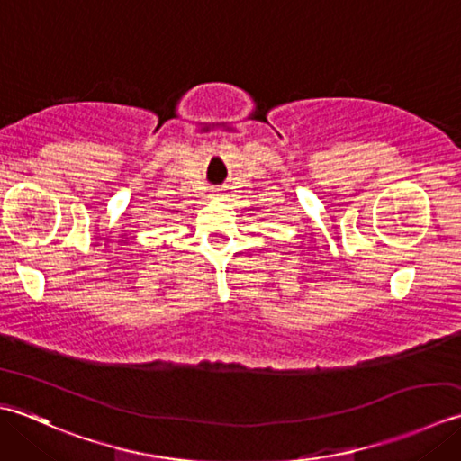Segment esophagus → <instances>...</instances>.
Here are the masks:
<instances>
[{"label":"esophagus","mask_w":461,"mask_h":461,"mask_svg":"<svg viewBox=\"0 0 461 461\" xmlns=\"http://www.w3.org/2000/svg\"><path fill=\"white\" fill-rule=\"evenodd\" d=\"M214 196H217V199H221V196H224L222 193H214Z\"/></svg>","instance_id":"obj_1"}]
</instances>
